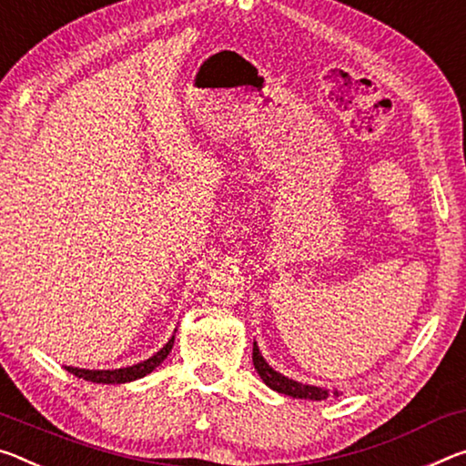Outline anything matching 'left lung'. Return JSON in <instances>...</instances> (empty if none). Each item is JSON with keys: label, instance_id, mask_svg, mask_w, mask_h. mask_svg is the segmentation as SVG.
Masks as SVG:
<instances>
[{"label": "left lung", "instance_id": "obj_1", "mask_svg": "<svg viewBox=\"0 0 466 466\" xmlns=\"http://www.w3.org/2000/svg\"><path fill=\"white\" fill-rule=\"evenodd\" d=\"M253 365L257 369V373H259V378L268 383L271 390H276V392H279V394H286L292 398H307V400H326V398L329 396L328 390L317 388V386H305V383L288 380L282 373L273 371V369L263 360L259 349H257V344H253ZM334 394L338 396V392H334Z\"/></svg>", "mask_w": 466, "mask_h": 466}]
</instances>
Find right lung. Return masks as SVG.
I'll return each instance as SVG.
<instances>
[{"mask_svg":"<svg viewBox=\"0 0 466 466\" xmlns=\"http://www.w3.org/2000/svg\"><path fill=\"white\" fill-rule=\"evenodd\" d=\"M174 346V336L169 342L161 349L157 354H153L151 359L143 360V363L138 365H132V367H124V369H112V371H88V369H78V367H66L72 375H76V378H83L86 381H95V383H124V381H132V380H138V378H145L147 373H151L155 367H157L161 360H164L169 350H172Z\"/></svg>","mask_w":466,"mask_h":466,"instance_id":"add662e5","label":"right lung"}]
</instances>
